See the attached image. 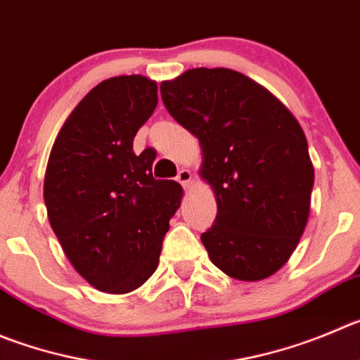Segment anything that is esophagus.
I'll list each match as a JSON object with an SVG mask.
<instances>
[{
    "label": "esophagus",
    "instance_id": "esophagus-1",
    "mask_svg": "<svg viewBox=\"0 0 360 360\" xmlns=\"http://www.w3.org/2000/svg\"><path fill=\"white\" fill-rule=\"evenodd\" d=\"M191 179H193V174H191L188 169H181L179 174H177V181H179L183 186H188V184L191 183Z\"/></svg>",
    "mask_w": 360,
    "mask_h": 360
}]
</instances>
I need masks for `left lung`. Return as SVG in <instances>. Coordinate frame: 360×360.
Returning a JSON list of instances; mask_svg holds the SVG:
<instances>
[{
    "instance_id": "left-lung-1",
    "label": "left lung",
    "mask_w": 360,
    "mask_h": 360,
    "mask_svg": "<svg viewBox=\"0 0 360 360\" xmlns=\"http://www.w3.org/2000/svg\"><path fill=\"white\" fill-rule=\"evenodd\" d=\"M160 90L170 115L199 139V174L218 207L200 236L211 263L238 281L274 275L311 210L314 167L302 126L270 90L233 69L197 67Z\"/></svg>"
}]
</instances>
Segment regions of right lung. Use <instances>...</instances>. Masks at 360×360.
Wrapping results in <instances>:
<instances>
[{"mask_svg":"<svg viewBox=\"0 0 360 360\" xmlns=\"http://www.w3.org/2000/svg\"><path fill=\"white\" fill-rule=\"evenodd\" d=\"M156 104L158 85L146 76L104 79L67 117L49 154L51 229L74 270L104 293H129L156 271L183 199L179 183L153 177V149L133 153Z\"/></svg>","mask_w":360,"mask_h":360,"instance_id":"add662e5","label":"right lung"}]
</instances>
